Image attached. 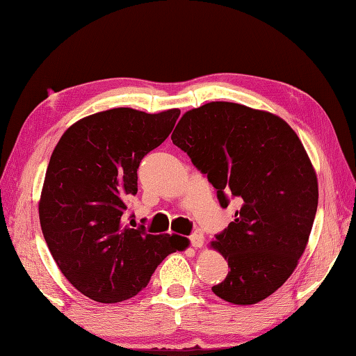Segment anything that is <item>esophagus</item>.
<instances>
[{"instance_id": "esophagus-1", "label": "esophagus", "mask_w": 356, "mask_h": 356, "mask_svg": "<svg viewBox=\"0 0 356 356\" xmlns=\"http://www.w3.org/2000/svg\"><path fill=\"white\" fill-rule=\"evenodd\" d=\"M190 241H191V245L194 248H202V247H204V234H202L200 232L193 233L190 236Z\"/></svg>"}]
</instances>
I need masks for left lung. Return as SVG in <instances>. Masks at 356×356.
<instances>
[{"label": "left lung", "instance_id": "1", "mask_svg": "<svg viewBox=\"0 0 356 356\" xmlns=\"http://www.w3.org/2000/svg\"><path fill=\"white\" fill-rule=\"evenodd\" d=\"M171 140L207 174L222 208L228 196L241 204L211 241L229 267L214 295L238 305L268 298L296 268L318 208L316 172L296 132L267 111L211 102L186 111Z\"/></svg>", "mask_w": 356, "mask_h": 356}]
</instances>
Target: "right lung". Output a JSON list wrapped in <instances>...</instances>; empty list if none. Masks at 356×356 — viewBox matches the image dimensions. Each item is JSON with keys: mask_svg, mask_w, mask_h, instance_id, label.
<instances>
[{"mask_svg": "<svg viewBox=\"0 0 356 356\" xmlns=\"http://www.w3.org/2000/svg\"><path fill=\"white\" fill-rule=\"evenodd\" d=\"M179 115L102 111L69 127L49 160L38 204L44 241L66 280L97 302L136 296L166 256L188 247L182 236L148 234L124 220L140 160Z\"/></svg>", "mask_w": 356, "mask_h": 356, "instance_id": "obj_1", "label": "right lung"}]
</instances>
